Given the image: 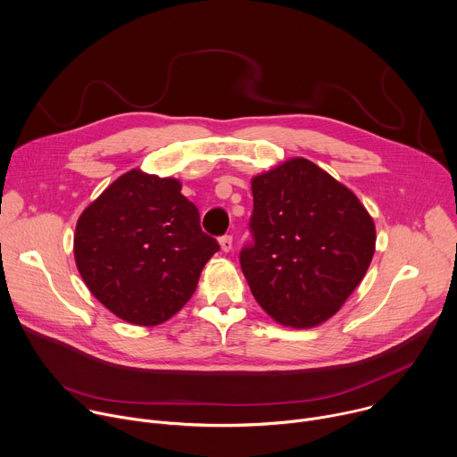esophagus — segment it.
<instances>
[{"label": "esophagus", "mask_w": 457, "mask_h": 457, "mask_svg": "<svg viewBox=\"0 0 457 457\" xmlns=\"http://www.w3.org/2000/svg\"><path fill=\"white\" fill-rule=\"evenodd\" d=\"M220 245H221V250H223V252H230L232 246H234L232 236H223V237H220Z\"/></svg>", "instance_id": "34e87169"}]
</instances>
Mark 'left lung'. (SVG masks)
<instances>
[{
    "label": "left lung",
    "mask_w": 457,
    "mask_h": 457,
    "mask_svg": "<svg viewBox=\"0 0 457 457\" xmlns=\"http://www.w3.org/2000/svg\"><path fill=\"white\" fill-rule=\"evenodd\" d=\"M253 243L241 270L276 322L306 329L331 319L371 264L377 228L351 189L306 158L252 178Z\"/></svg>",
    "instance_id": "8db88e82"
}]
</instances>
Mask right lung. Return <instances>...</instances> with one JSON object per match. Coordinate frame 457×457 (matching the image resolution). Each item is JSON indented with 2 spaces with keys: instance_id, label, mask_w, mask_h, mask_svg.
Masks as SVG:
<instances>
[{
  "instance_id": "add662e5",
  "label": "right lung",
  "mask_w": 457,
  "mask_h": 457,
  "mask_svg": "<svg viewBox=\"0 0 457 457\" xmlns=\"http://www.w3.org/2000/svg\"><path fill=\"white\" fill-rule=\"evenodd\" d=\"M176 178L131 169L77 220L73 255L82 281L119 319L156 326L193 297L220 250Z\"/></svg>"
}]
</instances>
